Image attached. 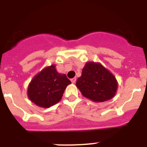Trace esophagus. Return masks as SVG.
<instances>
[{
  "label": "esophagus",
  "mask_w": 147,
  "mask_h": 147,
  "mask_svg": "<svg viewBox=\"0 0 147 147\" xmlns=\"http://www.w3.org/2000/svg\"><path fill=\"white\" fill-rule=\"evenodd\" d=\"M71 82H72V83H75V82H76V77L73 78V79H71Z\"/></svg>",
  "instance_id": "obj_1"
}]
</instances>
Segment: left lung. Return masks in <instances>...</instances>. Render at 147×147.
Masks as SVG:
<instances>
[{"label":"left lung","mask_w":147,"mask_h":147,"mask_svg":"<svg viewBox=\"0 0 147 147\" xmlns=\"http://www.w3.org/2000/svg\"><path fill=\"white\" fill-rule=\"evenodd\" d=\"M83 96L95 102H103L113 98L118 82L110 71L99 62H86L76 83Z\"/></svg>","instance_id":"1"}]
</instances>
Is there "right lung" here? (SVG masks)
<instances>
[{"label": "right lung", "mask_w": 147, "mask_h": 147, "mask_svg": "<svg viewBox=\"0 0 147 147\" xmlns=\"http://www.w3.org/2000/svg\"><path fill=\"white\" fill-rule=\"evenodd\" d=\"M71 82L57 72L55 65L45 67L35 75L28 86V97L37 106L49 108L61 100Z\"/></svg>", "instance_id": "1"}]
</instances>
